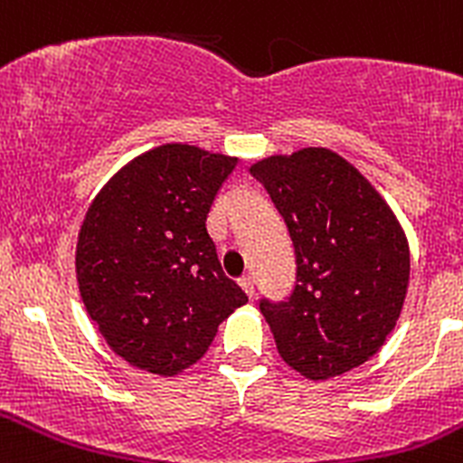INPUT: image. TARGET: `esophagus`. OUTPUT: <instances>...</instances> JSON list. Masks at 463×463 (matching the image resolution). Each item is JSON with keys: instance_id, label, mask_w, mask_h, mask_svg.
I'll return each instance as SVG.
<instances>
[{"instance_id": "obj_1", "label": "esophagus", "mask_w": 463, "mask_h": 463, "mask_svg": "<svg viewBox=\"0 0 463 463\" xmlns=\"http://www.w3.org/2000/svg\"><path fill=\"white\" fill-rule=\"evenodd\" d=\"M240 285H241V289H244L246 294H249L250 298H253V294H255V278L246 273V276L240 278Z\"/></svg>"}]
</instances>
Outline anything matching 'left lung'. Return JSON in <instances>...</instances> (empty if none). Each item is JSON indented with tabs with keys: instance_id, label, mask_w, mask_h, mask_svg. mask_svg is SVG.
I'll use <instances>...</instances> for the list:
<instances>
[{
	"instance_id": "1",
	"label": "left lung",
	"mask_w": 463,
	"mask_h": 463,
	"mask_svg": "<svg viewBox=\"0 0 463 463\" xmlns=\"http://www.w3.org/2000/svg\"><path fill=\"white\" fill-rule=\"evenodd\" d=\"M294 244V289L260 298L282 360L309 380L364 364L401 317L407 237L375 187L327 149L271 156L250 167Z\"/></svg>"
}]
</instances>
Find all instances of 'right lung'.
<instances>
[{"label": "right lung", "instance_id": "right-lung-1", "mask_svg": "<svg viewBox=\"0 0 463 463\" xmlns=\"http://www.w3.org/2000/svg\"><path fill=\"white\" fill-rule=\"evenodd\" d=\"M237 158L163 145L119 169L88 208L76 278L112 351L142 371L196 364L217 327L249 300L223 273L208 213Z\"/></svg>", "mask_w": 463, "mask_h": 463}]
</instances>
